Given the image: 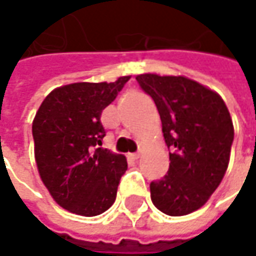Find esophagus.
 <instances>
[{
    "label": "esophagus",
    "instance_id": "34e87169",
    "mask_svg": "<svg viewBox=\"0 0 256 256\" xmlns=\"http://www.w3.org/2000/svg\"><path fill=\"white\" fill-rule=\"evenodd\" d=\"M140 156H142V152H136V153L130 154V157H132V158H134V160H137V158H138Z\"/></svg>",
    "mask_w": 256,
    "mask_h": 256
}]
</instances>
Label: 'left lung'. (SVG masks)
<instances>
[{
    "instance_id": "obj_1",
    "label": "left lung",
    "mask_w": 256,
    "mask_h": 256,
    "mask_svg": "<svg viewBox=\"0 0 256 256\" xmlns=\"http://www.w3.org/2000/svg\"><path fill=\"white\" fill-rule=\"evenodd\" d=\"M137 84L154 100L170 167L150 182L152 201L167 216H187L202 207L230 163L234 126L218 93L184 76L143 74Z\"/></svg>"
}]
</instances>
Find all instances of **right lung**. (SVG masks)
<instances>
[{"label":"right lung","mask_w":256,"mask_h":256,"mask_svg":"<svg viewBox=\"0 0 256 256\" xmlns=\"http://www.w3.org/2000/svg\"><path fill=\"white\" fill-rule=\"evenodd\" d=\"M128 79L65 84L49 93L35 114L32 136L40 178L58 204L74 214L99 216L116 200L128 162L100 147L106 136L100 116Z\"/></svg>","instance_id":"obj_1"}]
</instances>
